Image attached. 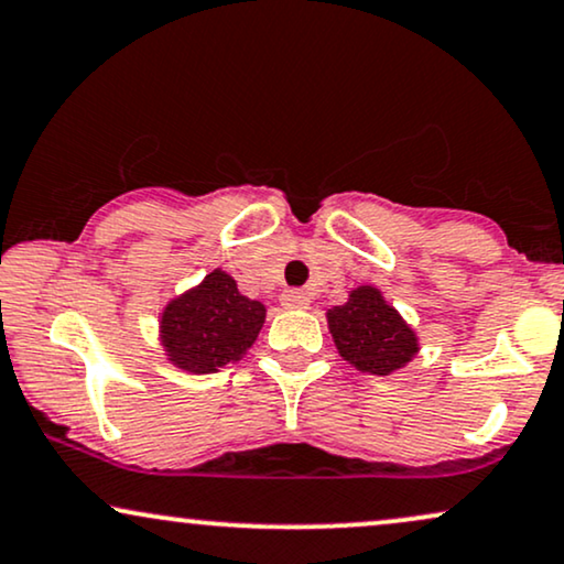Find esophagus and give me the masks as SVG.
Segmentation results:
<instances>
[{"label":"esophagus","instance_id":"esophagus-1","mask_svg":"<svg viewBox=\"0 0 564 564\" xmlns=\"http://www.w3.org/2000/svg\"><path fill=\"white\" fill-rule=\"evenodd\" d=\"M281 304L286 306V310H306V306H310V296H306L304 291L291 289V291H283Z\"/></svg>","mask_w":564,"mask_h":564}]
</instances>
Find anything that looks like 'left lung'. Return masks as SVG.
I'll return each mask as SVG.
<instances>
[{
  "label": "left lung",
  "mask_w": 564,
  "mask_h": 564,
  "mask_svg": "<svg viewBox=\"0 0 564 564\" xmlns=\"http://www.w3.org/2000/svg\"><path fill=\"white\" fill-rule=\"evenodd\" d=\"M338 354L365 375L388 377L419 354V335L372 283L348 291L344 304L325 312Z\"/></svg>",
  "instance_id": "obj_1"
}]
</instances>
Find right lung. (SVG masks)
Returning a JSON list of instances; mask_svg holds the SVG:
<instances>
[{
	"mask_svg": "<svg viewBox=\"0 0 564 564\" xmlns=\"http://www.w3.org/2000/svg\"><path fill=\"white\" fill-rule=\"evenodd\" d=\"M265 304L239 291L226 270L213 268L197 286L163 304L159 340L171 367L213 375L247 356L265 325Z\"/></svg>",
	"mask_w": 564,
	"mask_h": 564,
	"instance_id": "1",
	"label": "right lung"
}]
</instances>
